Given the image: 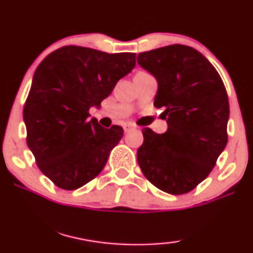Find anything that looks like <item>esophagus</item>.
I'll list each match as a JSON object with an SVG mask.
<instances>
[{
	"label": "esophagus",
	"mask_w": 253,
	"mask_h": 253,
	"mask_svg": "<svg viewBox=\"0 0 253 253\" xmlns=\"http://www.w3.org/2000/svg\"><path fill=\"white\" fill-rule=\"evenodd\" d=\"M134 127H136V126H132V124H124V126H123L124 132H126V133H127V132H129V131H131V130H133Z\"/></svg>",
	"instance_id": "34e87169"
}]
</instances>
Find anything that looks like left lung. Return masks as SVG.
<instances>
[{
    "mask_svg": "<svg viewBox=\"0 0 253 253\" xmlns=\"http://www.w3.org/2000/svg\"><path fill=\"white\" fill-rule=\"evenodd\" d=\"M137 61L158 81L153 104L165 109L169 126L162 134L144 127L139 167L160 191L186 194L209 175L228 143L224 84L208 59L186 45L142 52Z\"/></svg>",
    "mask_w": 253,
    "mask_h": 253,
    "instance_id": "1",
    "label": "left lung"
}]
</instances>
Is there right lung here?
I'll return each mask as SVG.
<instances>
[{"label": "right lung", "instance_id": "right-lung-1", "mask_svg": "<svg viewBox=\"0 0 253 253\" xmlns=\"http://www.w3.org/2000/svg\"><path fill=\"white\" fill-rule=\"evenodd\" d=\"M136 65V53L64 46L36 70L23 110L26 143L39 169L59 188L74 191L100 174L123 127L89 120L117 81Z\"/></svg>", "mask_w": 253, "mask_h": 253}]
</instances>
